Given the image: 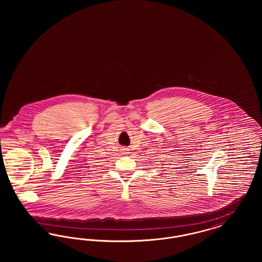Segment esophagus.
Returning <instances> with one entry per match:
<instances>
[{"mask_svg":"<svg viewBox=\"0 0 262 262\" xmlns=\"http://www.w3.org/2000/svg\"><path fill=\"white\" fill-rule=\"evenodd\" d=\"M124 153H127V150H125V151H124Z\"/></svg>","mask_w":262,"mask_h":262,"instance_id":"obj_1","label":"esophagus"}]
</instances>
